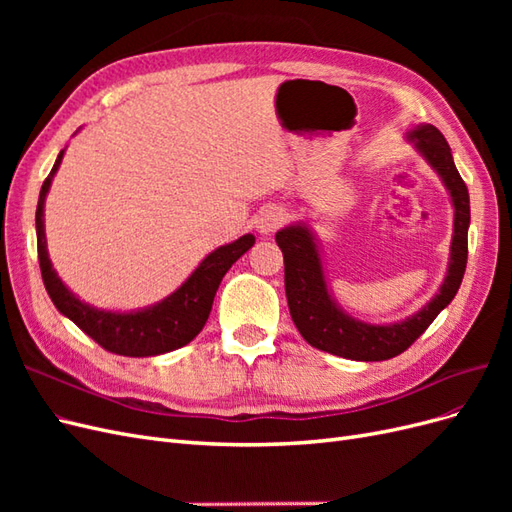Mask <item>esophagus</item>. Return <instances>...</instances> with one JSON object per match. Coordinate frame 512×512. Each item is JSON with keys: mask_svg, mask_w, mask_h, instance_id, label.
<instances>
[{"mask_svg": "<svg viewBox=\"0 0 512 512\" xmlns=\"http://www.w3.org/2000/svg\"><path fill=\"white\" fill-rule=\"evenodd\" d=\"M286 220V211L277 205H267L262 207L260 213L254 220V228L260 232V235H269L275 228H280L282 222Z\"/></svg>", "mask_w": 512, "mask_h": 512, "instance_id": "34e87169", "label": "esophagus"}]
</instances>
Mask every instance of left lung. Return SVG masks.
I'll return each mask as SVG.
<instances>
[{"label": "left lung", "instance_id": "1", "mask_svg": "<svg viewBox=\"0 0 512 512\" xmlns=\"http://www.w3.org/2000/svg\"><path fill=\"white\" fill-rule=\"evenodd\" d=\"M406 141L436 173L451 196L453 239L446 275L433 297L412 316L397 322H365L350 316L337 303L327 284L322 250L314 228L299 220L277 230L275 241L284 254L286 299L294 327L305 342L318 350L350 361H386L404 352L421 337L442 309L455 299L468 262L470 194L459 177L451 147L438 128L418 123L406 132Z\"/></svg>", "mask_w": 512, "mask_h": 512}]
</instances>
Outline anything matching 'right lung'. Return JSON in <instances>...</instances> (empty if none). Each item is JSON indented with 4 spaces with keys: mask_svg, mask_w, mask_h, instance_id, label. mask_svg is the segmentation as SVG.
<instances>
[{
    "mask_svg": "<svg viewBox=\"0 0 512 512\" xmlns=\"http://www.w3.org/2000/svg\"><path fill=\"white\" fill-rule=\"evenodd\" d=\"M64 153L66 149L59 151L49 177L44 179L36 207L38 260L42 282L53 305L83 333L96 339L104 350L121 356H158L190 344L205 327L222 277L256 243V237L247 232L237 241L215 247L198 262L188 280L158 303L130 309V312L89 305L61 282L49 258V247H46L44 203Z\"/></svg>",
    "mask_w": 512,
    "mask_h": 512,
    "instance_id": "right-lung-1",
    "label": "right lung"
}]
</instances>
